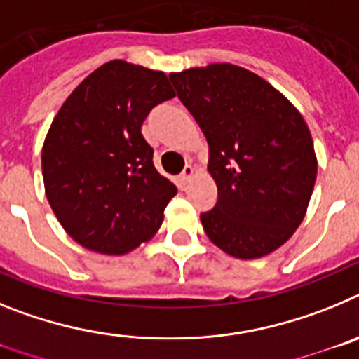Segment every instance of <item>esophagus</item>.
<instances>
[{"label": "esophagus", "mask_w": 359, "mask_h": 359, "mask_svg": "<svg viewBox=\"0 0 359 359\" xmlns=\"http://www.w3.org/2000/svg\"><path fill=\"white\" fill-rule=\"evenodd\" d=\"M192 177H194V167H192V165H187L185 169H183L182 176H180V180H182L183 183H189Z\"/></svg>", "instance_id": "obj_1"}]
</instances>
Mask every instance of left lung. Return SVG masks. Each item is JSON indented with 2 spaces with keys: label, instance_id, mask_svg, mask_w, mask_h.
Masks as SVG:
<instances>
[{
  "label": "left lung",
  "instance_id": "1",
  "mask_svg": "<svg viewBox=\"0 0 359 359\" xmlns=\"http://www.w3.org/2000/svg\"><path fill=\"white\" fill-rule=\"evenodd\" d=\"M208 142L217 203L201 214L208 239L237 259H259L294 233L316 182L306 120L280 91L236 65L170 73Z\"/></svg>",
  "mask_w": 359,
  "mask_h": 359
}]
</instances>
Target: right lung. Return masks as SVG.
<instances>
[{
    "label": "right lung",
    "instance_id": "1",
    "mask_svg": "<svg viewBox=\"0 0 359 359\" xmlns=\"http://www.w3.org/2000/svg\"><path fill=\"white\" fill-rule=\"evenodd\" d=\"M176 97L163 72L109 61L72 91L44 138L53 214L81 246L122 255L151 239L177 189L152 163L142 123Z\"/></svg>",
    "mask_w": 359,
    "mask_h": 359
}]
</instances>
